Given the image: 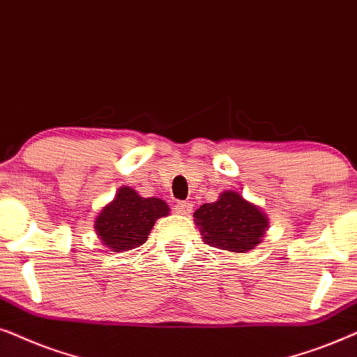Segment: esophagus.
I'll return each instance as SVG.
<instances>
[{
	"instance_id": "esophagus-1",
	"label": "esophagus",
	"mask_w": 357,
	"mask_h": 357,
	"mask_svg": "<svg viewBox=\"0 0 357 357\" xmlns=\"http://www.w3.org/2000/svg\"><path fill=\"white\" fill-rule=\"evenodd\" d=\"M176 212L181 213V215H189V213L192 212V202H188V201H181V202H176Z\"/></svg>"
}]
</instances>
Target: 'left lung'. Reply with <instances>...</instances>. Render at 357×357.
<instances>
[{
    "label": "left lung",
    "instance_id": "left-lung-1",
    "mask_svg": "<svg viewBox=\"0 0 357 357\" xmlns=\"http://www.w3.org/2000/svg\"><path fill=\"white\" fill-rule=\"evenodd\" d=\"M194 218L207 245L231 253L253 250L268 228V218L259 207L234 191H225L215 202L204 204L194 212Z\"/></svg>",
    "mask_w": 357,
    "mask_h": 357
}]
</instances>
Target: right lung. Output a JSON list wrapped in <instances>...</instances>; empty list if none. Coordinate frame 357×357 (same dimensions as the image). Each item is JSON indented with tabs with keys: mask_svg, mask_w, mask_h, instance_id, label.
<instances>
[{
	"mask_svg": "<svg viewBox=\"0 0 357 357\" xmlns=\"http://www.w3.org/2000/svg\"><path fill=\"white\" fill-rule=\"evenodd\" d=\"M168 211L158 197H140L132 188H121L114 201L102 208L94 228L111 251L134 250L145 243L156 218L168 215Z\"/></svg>",
	"mask_w": 357,
	"mask_h": 357,
	"instance_id": "1",
	"label": "right lung"
}]
</instances>
